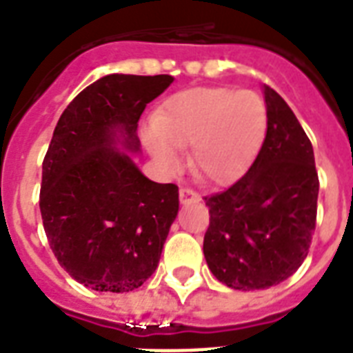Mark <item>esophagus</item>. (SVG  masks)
I'll return each instance as SVG.
<instances>
[{"label":"esophagus","instance_id":"obj_1","mask_svg":"<svg viewBox=\"0 0 353 353\" xmlns=\"http://www.w3.org/2000/svg\"><path fill=\"white\" fill-rule=\"evenodd\" d=\"M179 199H181L183 205H186V203H196L201 199V196L197 194V192L190 190V188H181L179 190Z\"/></svg>","mask_w":353,"mask_h":353}]
</instances>
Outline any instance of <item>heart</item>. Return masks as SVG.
Returning <instances> with one entry per match:
<instances>
[{
	"label": "heart",
	"instance_id": "b5f03b06",
	"mask_svg": "<svg viewBox=\"0 0 353 353\" xmlns=\"http://www.w3.org/2000/svg\"><path fill=\"white\" fill-rule=\"evenodd\" d=\"M268 128V110L254 90L190 88L163 103L143 141L163 170L181 167L177 148L192 147V167L205 181L228 185L248 170Z\"/></svg>",
	"mask_w": 353,
	"mask_h": 353
}]
</instances>
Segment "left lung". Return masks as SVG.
Returning <instances> with one entry per match:
<instances>
[{
  "label": "left lung",
  "instance_id": "1",
  "mask_svg": "<svg viewBox=\"0 0 353 353\" xmlns=\"http://www.w3.org/2000/svg\"><path fill=\"white\" fill-rule=\"evenodd\" d=\"M268 128L245 176L205 197L210 225L206 265L234 290L279 285L303 265L316 230L319 177L314 148L296 114L263 85Z\"/></svg>",
  "mask_w": 353,
  "mask_h": 353
}]
</instances>
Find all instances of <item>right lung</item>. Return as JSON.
I'll return each instance as SVG.
<instances>
[{
    "label": "right lung",
    "mask_w": 353,
    "mask_h": 353,
    "mask_svg": "<svg viewBox=\"0 0 353 353\" xmlns=\"http://www.w3.org/2000/svg\"><path fill=\"white\" fill-rule=\"evenodd\" d=\"M172 81L108 74L77 94L54 128L43 159V226L59 265L92 290L139 288L177 216V186L150 181L130 156L141 150L143 110Z\"/></svg>",
    "instance_id": "right-lung-1"
}]
</instances>
